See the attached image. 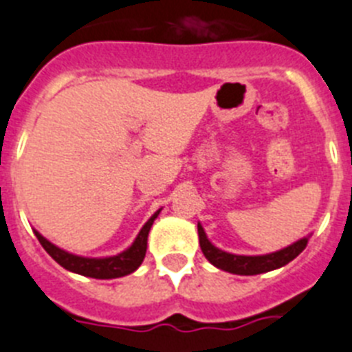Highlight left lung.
Masks as SVG:
<instances>
[{"mask_svg":"<svg viewBox=\"0 0 352 352\" xmlns=\"http://www.w3.org/2000/svg\"><path fill=\"white\" fill-rule=\"evenodd\" d=\"M199 241L204 256L217 268L231 272V274H238V276H256V274H265V272L276 270V268H281L285 265H288L292 259L297 258L306 249L308 236L302 238V240L295 241V243L288 245L285 249L277 250V252L263 254V256H238V254H229L226 250L217 249L208 240V236L204 232L202 226L199 223Z\"/></svg>","mask_w":352,"mask_h":352,"instance_id":"left-lung-1","label":"left lung"}]
</instances>
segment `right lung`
Returning <instances> with one entry per match:
<instances>
[{
  "label": "right lung",
  "mask_w": 352,
  "mask_h": 352,
  "mask_svg": "<svg viewBox=\"0 0 352 352\" xmlns=\"http://www.w3.org/2000/svg\"><path fill=\"white\" fill-rule=\"evenodd\" d=\"M159 212H161V209L150 217V220L144 223L138 238H135L134 243L129 249L123 250L118 256H111V258H82V256H75V254L58 249L57 245H53L52 241L46 240L37 231H35V236H37L39 243L44 247V250L66 270L75 272V274H80V276L85 277H94V279H116V277L132 274L143 263L144 254H146V241H148L150 227H152L153 220L159 217Z\"/></svg>",
  "instance_id": "right-lung-1"
}]
</instances>
